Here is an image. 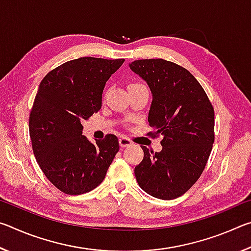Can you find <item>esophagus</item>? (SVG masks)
Instances as JSON below:
<instances>
[{
	"mask_svg": "<svg viewBox=\"0 0 251 251\" xmlns=\"http://www.w3.org/2000/svg\"><path fill=\"white\" fill-rule=\"evenodd\" d=\"M131 144H133V142H131L129 138L124 137V136L120 138V145H121V147H127V146L131 145Z\"/></svg>",
	"mask_w": 251,
	"mask_h": 251,
	"instance_id": "1",
	"label": "esophagus"
}]
</instances>
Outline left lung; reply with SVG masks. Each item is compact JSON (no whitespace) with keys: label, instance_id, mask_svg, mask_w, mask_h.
I'll return each mask as SVG.
<instances>
[{"label":"left lung","instance_id":"left-lung-1","mask_svg":"<svg viewBox=\"0 0 251 251\" xmlns=\"http://www.w3.org/2000/svg\"><path fill=\"white\" fill-rule=\"evenodd\" d=\"M150 86L148 123L163 150L150 151L135 167L138 185L151 196L172 201L190 189L205 169L215 141V112L198 80L180 65L163 58L129 64Z\"/></svg>","mask_w":251,"mask_h":251}]
</instances>
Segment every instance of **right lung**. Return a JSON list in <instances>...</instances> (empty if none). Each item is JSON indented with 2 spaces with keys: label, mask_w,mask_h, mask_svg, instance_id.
I'll use <instances>...</instances> for the list:
<instances>
[{
  "label": "right lung",
  "mask_w": 251,
  "mask_h": 251,
  "mask_svg": "<svg viewBox=\"0 0 251 251\" xmlns=\"http://www.w3.org/2000/svg\"><path fill=\"white\" fill-rule=\"evenodd\" d=\"M124 58L79 57L57 66L42 79L29 114L34 156L46 178L67 195H82L104 180L120 151L108 134L91 143L80 122L101 107V94Z\"/></svg>",
  "instance_id": "obj_1"
}]
</instances>
